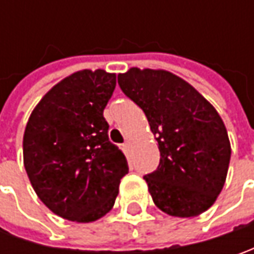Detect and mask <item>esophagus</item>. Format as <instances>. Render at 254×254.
<instances>
[{
  "label": "esophagus",
  "mask_w": 254,
  "mask_h": 254,
  "mask_svg": "<svg viewBox=\"0 0 254 254\" xmlns=\"http://www.w3.org/2000/svg\"><path fill=\"white\" fill-rule=\"evenodd\" d=\"M123 147H124V148H126L127 151H130V148H131V142L126 141L124 144H123Z\"/></svg>",
  "instance_id": "obj_1"
}]
</instances>
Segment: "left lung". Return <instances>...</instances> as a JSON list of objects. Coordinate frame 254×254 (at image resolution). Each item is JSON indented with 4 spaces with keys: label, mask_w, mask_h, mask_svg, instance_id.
<instances>
[{
    "label": "left lung",
    "mask_w": 254,
    "mask_h": 254,
    "mask_svg": "<svg viewBox=\"0 0 254 254\" xmlns=\"http://www.w3.org/2000/svg\"><path fill=\"white\" fill-rule=\"evenodd\" d=\"M117 79L123 93L144 112L158 142L160 165L144 177L154 203L180 218L209 209L230 161L228 131L215 107L167 70L131 67Z\"/></svg>",
    "instance_id": "8db88e82"
}]
</instances>
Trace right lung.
Segmentation results:
<instances>
[{"instance_id": "1", "label": "right lung", "mask_w": 254, "mask_h": 254, "mask_svg": "<svg viewBox=\"0 0 254 254\" xmlns=\"http://www.w3.org/2000/svg\"><path fill=\"white\" fill-rule=\"evenodd\" d=\"M114 87V73L76 72L46 93L28 120V178L38 198L64 219L87 223L104 216L128 172L103 117Z\"/></svg>"}]
</instances>
